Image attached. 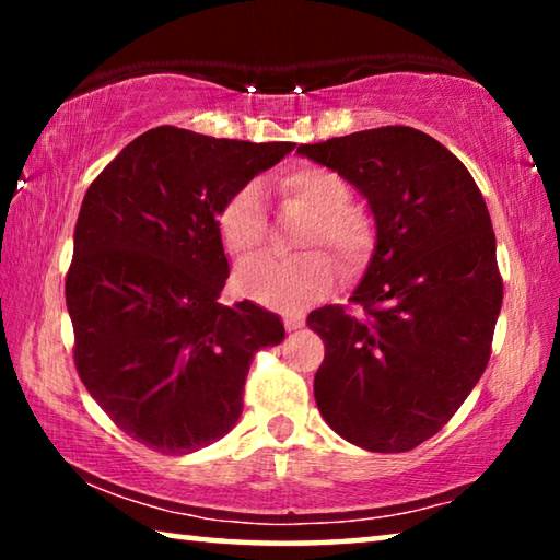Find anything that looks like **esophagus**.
<instances>
[{
	"mask_svg": "<svg viewBox=\"0 0 560 560\" xmlns=\"http://www.w3.org/2000/svg\"><path fill=\"white\" fill-rule=\"evenodd\" d=\"M303 324H306V318H303V316H287V318H283V326H287V330H289V334H293V330H299V328H303Z\"/></svg>",
	"mask_w": 560,
	"mask_h": 560,
	"instance_id": "esophagus-1",
	"label": "esophagus"
}]
</instances>
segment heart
<instances>
[{
	"label": "heart",
	"mask_w": 560,
	"mask_h": 560,
	"mask_svg": "<svg viewBox=\"0 0 560 560\" xmlns=\"http://www.w3.org/2000/svg\"><path fill=\"white\" fill-rule=\"evenodd\" d=\"M277 195L281 205L311 214L301 232L303 249L326 246L348 273L365 267L375 246V226L363 207L350 202L353 189L343 175L324 165H301L277 179ZM267 230L261 189L254 183L236 189L220 212L224 249L236 259L252 257L267 242ZM336 279V261L311 249L299 257L246 261L236 271V289L264 308L296 311L334 289Z\"/></svg>",
	"instance_id": "obj_1"
}]
</instances>
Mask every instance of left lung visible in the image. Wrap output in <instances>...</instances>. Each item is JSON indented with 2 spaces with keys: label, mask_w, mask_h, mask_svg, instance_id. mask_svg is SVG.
I'll use <instances>...</instances> for the list:
<instances>
[{
  "label": "left lung",
  "mask_w": 560,
  "mask_h": 560,
  "mask_svg": "<svg viewBox=\"0 0 560 560\" xmlns=\"http://www.w3.org/2000/svg\"><path fill=\"white\" fill-rule=\"evenodd\" d=\"M299 153L353 183L377 226L350 306L306 318L326 346L318 410L358 447L415 450L452 420L489 363L504 281L487 202L457 155L407 126Z\"/></svg>",
  "instance_id": "obj_1"
}]
</instances>
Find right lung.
<instances>
[{
	"label": "right lung",
	"mask_w": 560,
	"mask_h": 560,
	"mask_svg": "<svg viewBox=\"0 0 560 560\" xmlns=\"http://www.w3.org/2000/svg\"><path fill=\"white\" fill-rule=\"evenodd\" d=\"M293 148L160 126L86 189L66 273L75 373L148 450L187 454L224 438L252 358L287 336L257 303L220 301L230 264L217 214Z\"/></svg>",
	"instance_id": "right-lung-1"
}]
</instances>
